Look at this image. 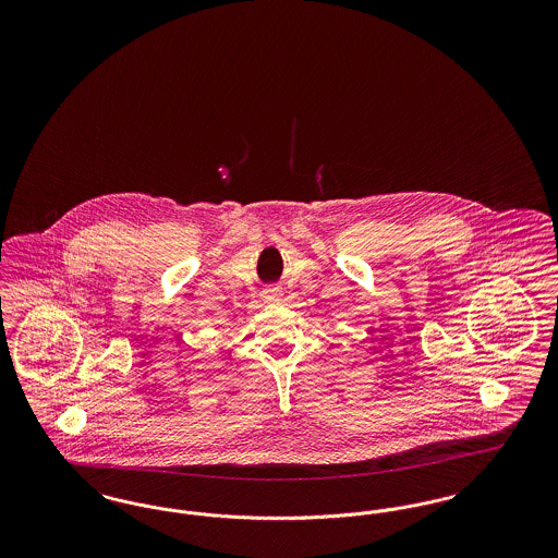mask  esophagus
Listing matches in <instances>:
<instances>
[{
    "label": "esophagus",
    "instance_id": "1",
    "mask_svg": "<svg viewBox=\"0 0 558 558\" xmlns=\"http://www.w3.org/2000/svg\"><path fill=\"white\" fill-rule=\"evenodd\" d=\"M264 299L266 301H278L280 299V291L276 287H267V289H264Z\"/></svg>",
    "mask_w": 558,
    "mask_h": 558
}]
</instances>
